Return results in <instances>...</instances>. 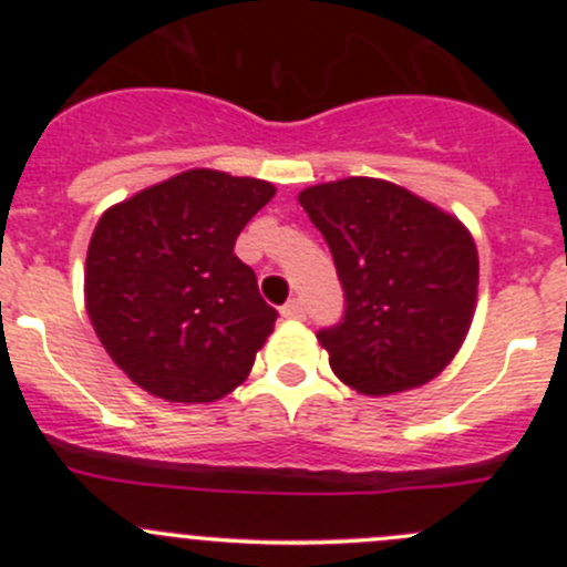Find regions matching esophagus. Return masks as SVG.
<instances>
[{
	"mask_svg": "<svg viewBox=\"0 0 567 567\" xmlns=\"http://www.w3.org/2000/svg\"><path fill=\"white\" fill-rule=\"evenodd\" d=\"M282 318H288V320H305V318H307L305 301H301V299H290L288 305L282 307Z\"/></svg>",
	"mask_w": 567,
	"mask_h": 567,
	"instance_id": "obj_1",
	"label": "esophagus"
}]
</instances>
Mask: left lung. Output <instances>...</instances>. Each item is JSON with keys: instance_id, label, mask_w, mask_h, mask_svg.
<instances>
[{"instance_id": "8db88e82", "label": "left lung", "mask_w": 567, "mask_h": 567, "mask_svg": "<svg viewBox=\"0 0 567 567\" xmlns=\"http://www.w3.org/2000/svg\"><path fill=\"white\" fill-rule=\"evenodd\" d=\"M301 208L323 233L346 290V316L318 331L337 379L362 394L436 379L472 326L480 260L455 214L381 177L307 186Z\"/></svg>"}]
</instances>
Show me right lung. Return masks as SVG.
<instances>
[{"mask_svg": "<svg viewBox=\"0 0 567 567\" xmlns=\"http://www.w3.org/2000/svg\"><path fill=\"white\" fill-rule=\"evenodd\" d=\"M277 188L186 169L101 214L84 262V307L112 362L153 398L214 403L247 381L277 310L233 255Z\"/></svg>", "mask_w": 567, "mask_h": 567, "instance_id": "right-lung-1", "label": "right lung"}]
</instances>
